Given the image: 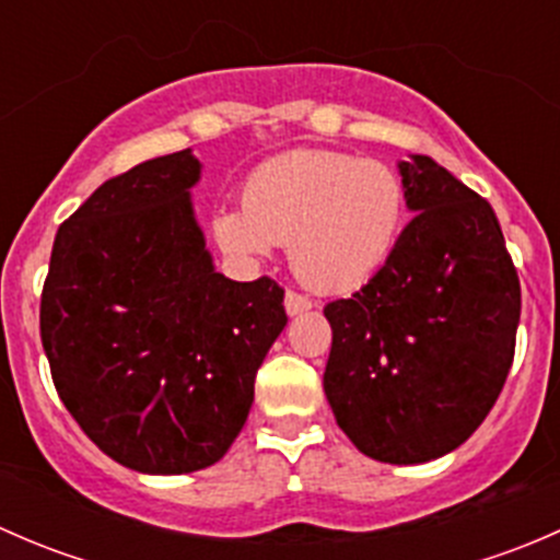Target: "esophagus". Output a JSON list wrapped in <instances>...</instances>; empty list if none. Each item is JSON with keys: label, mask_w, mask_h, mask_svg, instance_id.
<instances>
[{"label": "esophagus", "mask_w": 560, "mask_h": 560, "mask_svg": "<svg viewBox=\"0 0 560 560\" xmlns=\"http://www.w3.org/2000/svg\"><path fill=\"white\" fill-rule=\"evenodd\" d=\"M312 306H314V303L308 301V298L298 295V292H287V295H284V308H287V314H290V316L308 312Z\"/></svg>", "instance_id": "34e87169"}]
</instances>
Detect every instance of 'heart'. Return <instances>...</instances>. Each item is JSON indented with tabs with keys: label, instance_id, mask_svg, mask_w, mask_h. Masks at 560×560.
I'll list each match as a JSON object with an SVG mask.
<instances>
[{
	"label": "heart",
	"instance_id": "obj_1",
	"mask_svg": "<svg viewBox=\"0 0 560 560\" xmlns=\"http://www.w3.org/2000/svg\"><path fill=\"white\" fill-rule=\"evenodd\" d=\"M244 208L213 213V238L244 262L290 248L298 279L316 292L369 284L398 248L406 186L380 160L295 149L262 162L244 184Z\"/></svg>",
	"mask_w": 560,
	"mask_h": 560
}]
</instances>
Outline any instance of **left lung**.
Listing matches in <instances>:
<instances>
[{
	"label": "left lung",
	"mask_w": 560,
	"mask_h": 560,
	"mask_svg": "<svg viewBox=\"0 0 560 560\" xmlns=\"http://www.w3.org/2000/svg\"><path fill=\"white\" fill-rule=\"evenodd\" d=\"M415 213L385 268L325 306L327 404L363 455L436 460L488 417L515 358L521 281L488 200L431 156L398 162Z\"/></svg>",
	"instance_id": "left-lung-1"
}]
</instances>
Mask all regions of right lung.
Listing matches in <instances>:
<instances>
[{
	"label": "right lung",
	"instance_id": "add662e5",
	"mask_svg": "<svg viewBox=\"0 0 560 560\" xmlns=\"http://www.w3.org/2000/svg\"><path fill=\"white\" fill-rule=\"evenodd\" d=\"M191 149L105 180L59 228L39 303L56 393L107 457L140 474L222 460L284 330V290L213 268Z\"/></svg>",
	"mask_w": 560,
	"mask_h": 560
}]
</instances>
